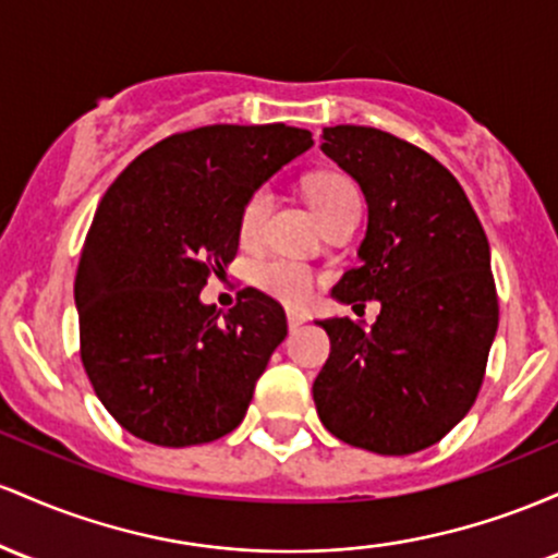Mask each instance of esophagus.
Segmentation results:
<instances>
[{
    "label": "esophagus",
    "instance_id": "1",
    "mask_svg": "<svg viewBox=\"0 0 558 558\" xmlns=\"http://www.w3.org/2000/svg\"><path fill=\"white\" fill-rule=\"evenodd\" d=\"M287 324H290L292 331H295L298 327H303V324H305V313H300V311H287Z\"/></svg>",
    "mask_w": 558,
    "mask_h": 558
}]
</instances>
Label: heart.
Returning a JSON list of instances; mask_svg holds the SVG:
<instances>
[{
  "label": "heart",
  "mask_w": 558,
  "mask_h": 558,
  "mask_svg": "<svg viewBox=\"0 0 558 558\" xmlns=\"http://www.w3.org/2000/svg\"><path fill=\"white\" fill-rule=\"evenodd\" d=\"M308 199L316 210L318 221H329V218L340 216L342 210L355 208L361 205V192L348 177L340 173H322L308 181ZM271 208V192L263 190L253 192L242 208L240 216V234L242 240H255L258 231L266 221V213ZM255 281L263 292L271 298L281 300V303H305L313 292V271L305 263L290 260V258H268L258 263L255 268Z\"/></svg>",
  "instance_id": "1"
}]
</instances>
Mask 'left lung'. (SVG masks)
<instances>
[{
  "instance_id": "left-lung-1",
  "label": "left lung",
  "mask_w": 558,
  "mask_h": 558,
  "mask_svg": "<svg viewBox=\"0 0 558 558\" xmlns=\"http://www.w3.org/2000/svg\"><path fill=\"white\" fill-rule=\"evenodd\" d=\"M322 153L368 205L359 266L331 298L379 300L372 329L316 322L331 353L313 381L322 424L348 446L409 456L469 414L498 329L490 245L453 173L414 144L368 126L324 129Z\"/></svg>"
}]
</instances>
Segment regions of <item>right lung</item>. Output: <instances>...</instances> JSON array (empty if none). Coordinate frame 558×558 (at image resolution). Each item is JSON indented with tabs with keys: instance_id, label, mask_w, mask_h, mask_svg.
I'll return each mask as SVG.
<instances>
[{
	"instance_id": "right-lung-1",
	"label": "right lung",
	"mask_w": 558,
	"mask_h": 558,
	"mask_svg": "<svg viewBox=\"0 0 558 558\" xmlns=\"http://www.w3.org/2000/svg\"><path fill=\"white\" fill-rule=\"evenodd\" d=\"M311 147L284 123L203 126L144 149L105 192L73 287L81 361L140 440L199 446L245 418L284 308L247 287L221 316L199 292L234 260L250 195Z\"/></svg>"
}]
</instances>
